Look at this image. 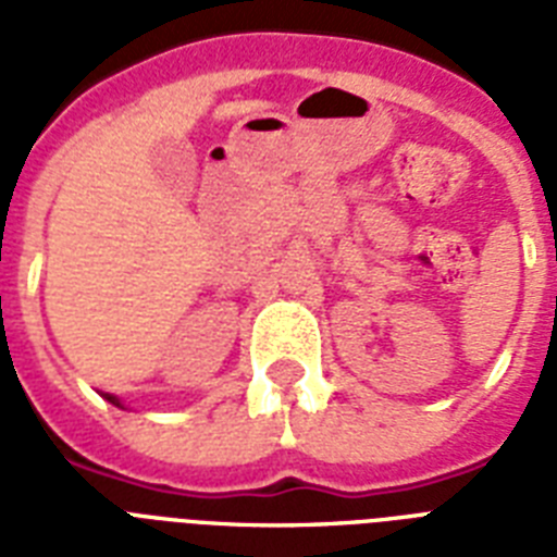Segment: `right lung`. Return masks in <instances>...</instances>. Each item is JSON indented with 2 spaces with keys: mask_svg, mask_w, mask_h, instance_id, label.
I'll use <instances>...</instances> for the list:
<instances>
[{
  "mask_svg": "<svg viewBox=\"0 0 557 557\" xmlns=\"http://www.w3.org/2000/svg\"><path fill=\"white\" fill-rule=\"evenodd\" d=\"M109 401H112V405H117V401H115V398H112V396H109Z\"/></svg>",
  "mask_w": 557,
  "mask_h": 557,
  "instance_id": "add662e5",
  "label": "right lung"
}]
</instances>
